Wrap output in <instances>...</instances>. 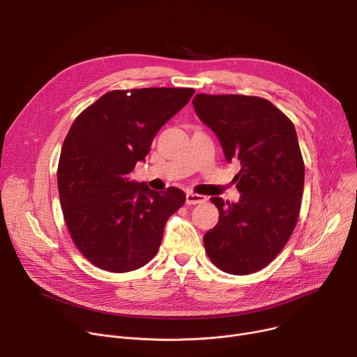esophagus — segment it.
I'll use <instances>...</instances> for the list:
<instances>
[{
  "label": "esophagus",
  "mask_w": 357,
  "mask_h": 357,
  "mask_svg": "<svg viewBox=\"0 0 357 357\" xmlns=\"http://www.w3.org/2000/svg\"><path fill=\"white\" fill-rule=\"evenodd\" d=\"M206 200H208V197L203 195L193 193V192L186 193V205H200V203H205Z\"/></svg>",
  "instance_id": "1"
}]
</instances>
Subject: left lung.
Instances as JSON below:
<instances>
[{
    "instance_id": "obj_1",
    "label": "left lung",
    "mask_w": 357,
    "mask_h": 357,
    "mask_svg": "<svg viewBox=\"0 0 357 357\" xmlns=\"http://www.w3.org/2000/svg\"><path fill=\"white\" fill-rule=\"evenodd\" d=\"M197 117L219 138L226 161L238 160V203L211 197L218 225L203 236L211 261L247 275L268 266L298 220L305 165L292 121L257 96L196 94Z\"/></svg>"
}]
</instances>
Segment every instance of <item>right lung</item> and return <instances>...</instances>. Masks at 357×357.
Returning <instances> with one entry per match:
<instances>
[{
	"instance_id": "add662e5",
	"label": "right lung",
	"mask_w": 357,
	"mask_h": 357,
	"mask_svg": "<svg viewBox=\"0 0 357 357\" xmlns=\"http://www.w3.org/2000/svg\"><path fill=\"white\" fill-rule=\"evenodd\" d=\"M193 93L189 87L113 90L73 121L59 158V199L75 245L96 267L128 273L155 257L165 223L186 196L174 186L151 190L128 175Z\"/></svg>"
}]
</instances>
